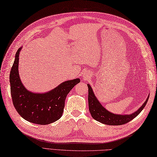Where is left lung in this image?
<instances>
[{"mask_svg":"<svg viewBox=\"0 0 157 157\" xmlns=\"http://www.w3.org/2000/svg\"><path fill=\"white\" fill-rule=\"evenodd\" d=\"M88 87L89 111L90 112L92 117L93 119H94L96 121L109 125H121L132 121L136 116H138L140 114V113L142 111V109L144 108L149 98L148 96L141 107L137 111L132 113V114L125 115H115L114 113H110L103 107L101 105V103L96 99L91 86L88 84Z\"/></svg>","mask_w":157,"mask_h":157,"instance_id":"1","label":"left lung"}]
</instances>
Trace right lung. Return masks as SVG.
I'll use <instances>...</instances> for the list:
<instances>
[{
  "label": "right lung",
  "instance_id": "obj_1",
  "mask_svg": "<svg viewBox=\"0 0 157 157\" xmlns=\"http://www.w3.org/2000/svg\"><path fill=\"white\" fill-rule=\"evenodd\" d=\"M21 49L19 48L16 52L9 76L13 104L20 116L26 121L40 125L50 124L62 116L67 95L80 82V79L66 81L44 94L29 92L21 84L19 75V55Z\"/></svg>",
  "mask_w": 157,
  "mask_h": 157
}]
</instances>
